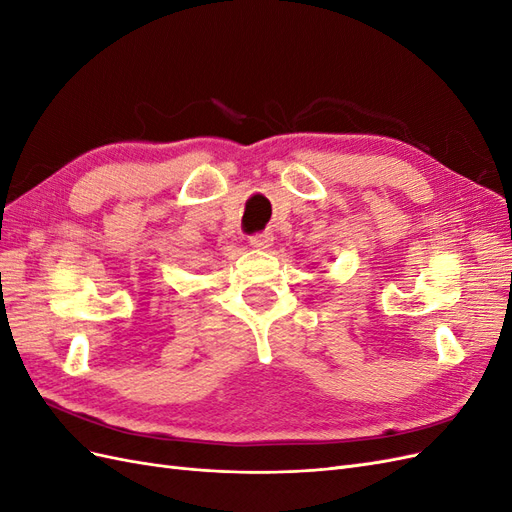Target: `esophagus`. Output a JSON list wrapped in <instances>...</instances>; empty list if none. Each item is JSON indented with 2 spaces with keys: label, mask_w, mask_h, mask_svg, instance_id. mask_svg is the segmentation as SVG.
<instances>
[{
  "label": "esophagus",
  "mask_w": 512,
  "mask_h": 512,
  "mask_svg": "<svg viewBox=\"0 0 512 512\" xmlns=\"http://www.w3.org/2000/svg\"><path fill=\"white\" fill-rule=\"evenodd\" d=\"M250 245L256 247V250H269L273 245V235L271 232H260V235L250 237Z\"/></svg>",
  "instance_id": "1"
}]
</instances>
